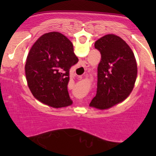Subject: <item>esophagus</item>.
<instances>
[{"instance_id":"esophagus-1","label":"esophagus","mask_w":156,"mask_h":156,"mask_svg":"<svg viewBox=\"0 0 156 156\" xmlns=\"http://www.w3.org/2000/svg\"><path fill=\"white\" fill-rule=\"evenodd\" d=\"M81 64H82L81 66H83L84 68H87V67H89V64L87 63V62H86V61H83V62H82Z\"/></svg>"}]
</instances>
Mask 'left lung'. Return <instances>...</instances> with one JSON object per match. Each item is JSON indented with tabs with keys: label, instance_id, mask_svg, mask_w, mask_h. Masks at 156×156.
<instances>
[{
	"label": "left lung",
	"instance_id": "left-lung-1",
	"mask_svg": "<svg viewBox=\"0 0 156 156\" xmlns=\"http://www.w3.org/2000/svg\"><path fill=\"white\" fill-rule=\"evenodd\" d=\"M101 52L98 67V88L91 107L107 109L125 101L133 90L137 77L133 52L122 39L107 34L96 41Z\"/></svg>",
	"mask_w": 156,
	"mask_h": 156
}]
</instances>
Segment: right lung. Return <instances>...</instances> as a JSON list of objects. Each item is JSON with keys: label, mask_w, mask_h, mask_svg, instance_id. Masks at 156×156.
<instances>
[{"label": "right lung", "mask_w": 156, "mask_h": 156, "mask_svg": "<svg viewBox=\"0 0 156 156\" xmlns=\"http://www.w3.org/2000/svg\"><path fill=\"white\" fill-rule=\"evenodd\" d=\"M78 62L73 43L58 32L41 36L27 56L28 86L38 101L53 108L72 105L67 90L69 69Z\"/></svg>", "instance_id": "1"}]
</instances>
